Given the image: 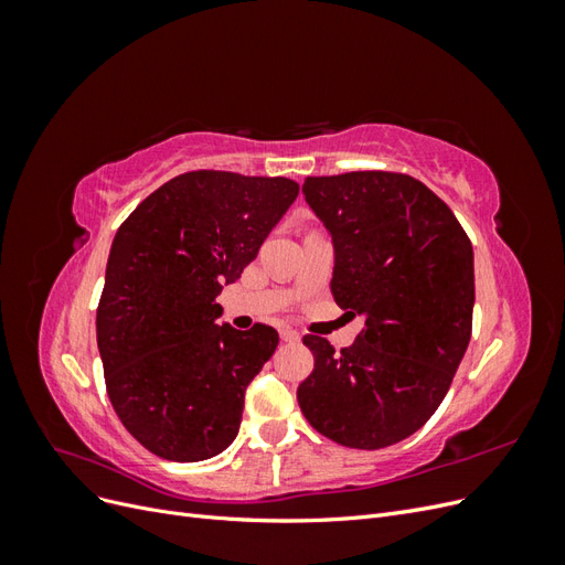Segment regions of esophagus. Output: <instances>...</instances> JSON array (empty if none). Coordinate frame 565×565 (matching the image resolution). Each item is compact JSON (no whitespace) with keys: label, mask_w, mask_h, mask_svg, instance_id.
Masks as SVG:
<instances>
[{"label":"esophagus","mask_w":565,"mask_h":565,"mask_svg":"<svg viewBox=\"0 0 565 565\" xmlns=\"http://www.w3.org/2000/svg\"><path fill=\"white\" fill-rule=\"evenodd\" d=\"M280 337H282V341H299L301 339V334L292 328H280Z\"/></svg>","instance_id":"34e87169"}]
</instances>
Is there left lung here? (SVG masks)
<instances>
[{"mask_svg": "<svg viewBox=\"0 0 565 565\" xmlns=\"http://www.w3.org/2000/svg\"><path fill=\"white\" fill-rule=\"evenodd\" d=\"M301 193L332 237V295L365 330L334 353L306 334L316 367L297 398L316 431L377 450L413 436L452 384L471 339L473 249L450 207L391 172L309 177Z\"/></svg>", "mask_w": 565, "mask_h": 565, "instance_id": "8db88e82", "label": "left lung"}]
</instances>
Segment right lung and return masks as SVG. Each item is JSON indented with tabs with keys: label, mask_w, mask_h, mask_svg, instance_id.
I'll return each mask as SVG.
<instances>
[{
	"label": "right lung",
	"mask_w": 565,
	"mask_h": 565,
	"mask_svg": "<svg viewBox=\"0 0 565 565\" xmlns=\"http://www.w3.org/2000/svg\"><path fill=\"white\" fill-rule=\"evenodd\" d=\"M297 195L285 177L200 169L160 185L117 228L96 341L117 417L158 457L200 461L235 440L245 388L278 332L216 324V297Z\"/></svg>",
	"instance_id": "1"
}]
</instances>
